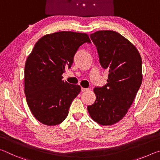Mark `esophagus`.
I'll use <instances>...</instances> for the list:
<instances>
[{"label":"esophagus","mask_w":160,"mask_h":160,"mask_svg":"<svg viewBox=\"0 0 160 160\" xmlns=\"http://www.w3.org/2000/svg\"><path fill=\"white\" fill-rule=\"evenodd\" d=\"M88 90H89L88 88H81V91H82V92H86V91H88Z\"/></svg>","instance_id":"esophagus-1"}]
</instances>
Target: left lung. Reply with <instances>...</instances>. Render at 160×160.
I'll return each mask as SVG.
<instances>
[{
	"label": "left lung",
	"mask_w": 160,
	"mask_h": 160,
	"mask_svg": "<svg viewBox=\"0 0 160 160\" xmlns=\"http://www.w3.org/2000/svg\"><path fill=\"white\" fill-rule=\"evenodd\" d=\"M90 38L109 75L106 85L94 89L96 100L88 111L97 123L113 125L125 116L141 85L142 58L135 46L118 32L97 31Z\"/></svg>",
	"instance_id": "left-lung-1"
}]
</instances>
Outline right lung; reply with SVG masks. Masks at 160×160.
<instances>
[{"label":"right lung","mask_w":160,"mask_h":160,"mask_svg":"<svg viewBox=\"0 0 160 160\" xmlns=\"http://www.w3.org/2000/svg\"><path fill=\"white\" fill-rule=\"evenodd\" d=\"M91 43L85 33L58 32L38 40L27 58L25 94L31 112L39 122L56 126L66 119L80 85L62 80L81 45Z\"/></svg>","instance_id":"right-lung-1"}]
</instances>
